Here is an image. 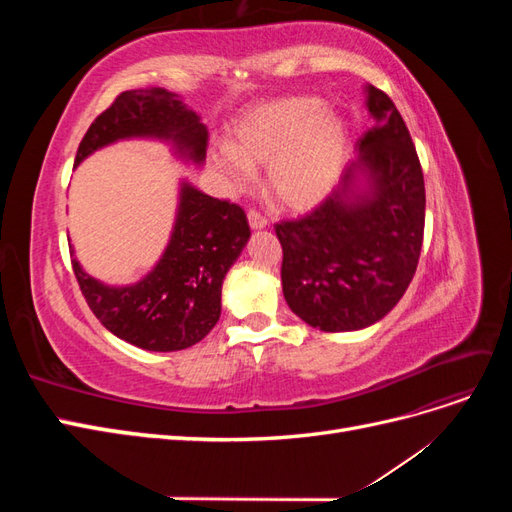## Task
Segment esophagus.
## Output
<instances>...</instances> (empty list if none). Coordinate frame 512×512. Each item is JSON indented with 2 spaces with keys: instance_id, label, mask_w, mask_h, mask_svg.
Here are the masks:
<instances>
[{
  "instance_id": "34e87169",
  "label": "esophagus",
  "mask_w": 512,
  "mask_h": 512,
  "mask_svg": "<svg viewBox=\"0 0 512 512\" xmlns=\"http://www.w3.org/2000/svg\"><path fill=\"white\" fill-rule=\"evenodd\" d=\"M247 222H250V226H252L254 230L267 228V218H265V215H262L260 211H256V209H250V213H247Z\"/></svg>"
}]
</instances>
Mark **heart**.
I'll return each mask as SVG.
<instances>
[{
  "label": "heart",
  "instance_id": "obj_1",
  "mask_svg": "<svg viewBox=\"0 0 512 512\" xmlns=\"http://www.w3.org/2000/svg\"><path fill=\"white\" fill-rule=\"evenodd\" d=\"M348 156V128L318 98H286L247 113L235 143L211 149V162L232 190L254 181L269 164V188L282 205L307 211L331 194Z\"/></svg>",
  "mask_w": 512,
  "mask_h": 512
}]
</instances>
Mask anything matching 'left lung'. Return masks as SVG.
I'll return each instance as SVG.
<instances>
[{"instance_id": "8db88e82", "label": "left lung", "mask_w": 512, "mask_h": 512, "mask_svg": "<svg viewBox=\"0 0 512 512\" xmlns=\"http://www.w3.org/2000/svg\"><path fill=\"white\" fill-rule=\"evenodd\" d=\"M369 132L337 188L305 218L275 224L282 290L309 327L339 333L382 320L408 290L423 245L425 181L393 100L365 85Z\"/></svg>"}]
</instances>
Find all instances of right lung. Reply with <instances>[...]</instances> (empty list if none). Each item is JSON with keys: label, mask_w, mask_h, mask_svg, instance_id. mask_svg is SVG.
Listing matches in <instances>:
<instances>
[{"label": "right lung", "mask_w": 512, "mask_h": 512, "mask_svg": "<svg viewBox=\"0 0 512 512\" xmlns=\"http://www.w3.org/2000/svg\"><path fill=\"white\" fill-rule=\"evenodd\" d=\"M128 138L162 141L183 162L200 166L209 132L177 94L162 87L123 91L91 123L74 164ZM247 239L250 224L239 205L181 181L173 232L143 280L108 286L85 273L76 258L72 267L87 305L108 331L143 350L173 352L198 344L220 320L224 277Z\"/></svg>", "instance_id": "right-lung-1"}]
</instances>
